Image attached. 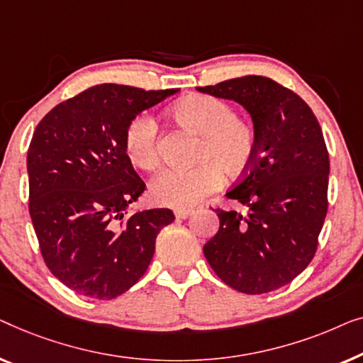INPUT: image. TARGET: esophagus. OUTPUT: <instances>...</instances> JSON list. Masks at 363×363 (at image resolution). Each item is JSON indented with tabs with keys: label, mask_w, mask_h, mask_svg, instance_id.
Masks as SVG:
<instances>
[{
	"label": "esophagus",
	"mask_w": 363,
	"mask_h": 363,
	"mask_svg": "<svg viewBox=\"0 0 363 363\" xmlns=\"http://www.w3.org/2000/svg\"><path fill=\"white\" fill-rule=\"evenodd\" d=\"M192 212H194L192 208H176L174 216H176V218H181L182 220V218H187L189 216H191Z\"/></svg>",
	"instance_id": "esophagus-1"
}]
</instances>
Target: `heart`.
<instances>
[{
    "label": "heart",
    "mask_w": 363,
    "mask_h": 363,
    "mask_svg": "<svg viewBox=\"0 0 363 363\" xmlns=\"http://www.w3.org/2000/svg\"><path fill=\"white\" fill-rule=\"evenodd\" d=\"M174 116L201 135L192 167H164L151 182V196L161 206L184 208L192 206L223 182V171L240 174L252 164L257 151L253 126L235 116L225 101L208 95H196L174 106ZM125 151L130 161L151 169L160 161V130L150 113H140L125 130Z\"/></svg>",
    "instance_id": "obj_1"
}]
</instances>
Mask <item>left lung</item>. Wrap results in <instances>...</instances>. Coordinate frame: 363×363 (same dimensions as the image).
Masks as SVG:
<instances>
[{
    "label": "left lung",
    "instance_id": "obj_1",
    "mask_svg": "<svg viewBox=\"0 0 363 363\" xmlns=\"http://www.w3.org/2000/svg\"><path fill=\"white\" fill-rule=\"evenodd\" d=\"M197 90L237 101L257 133L252 164L225 194L247 206L248 216L217 208L220 227L203 255L240 293L283 288L314 258L328 213L329 152L319 121L299 95L262 75Z\"/></svg>",
    "mask_w": 363,
    "mask_h": 363
}]
</instances>
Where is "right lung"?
Listing matches in <instances>:
<instances>
[{
  "label": "right lung",
  "instance_id": "right-lung-1",
  "mask_svg": "<svg viewBox=\"0 0 363 363\" xmlns=\"http://www.w3.org/2000/svg\"><path fill=\"white\" fill-rule=\"evenodd\" d=\"M177 89L101 84L54 106L28 150L29 213L50 273L74 293L113 299L150 267L169 208L131 213L146 184L133 169L123 138L138 113Z\"/></svg>",
  "mask_w": 363,
  "mask_h": 363
}]
</instances>
